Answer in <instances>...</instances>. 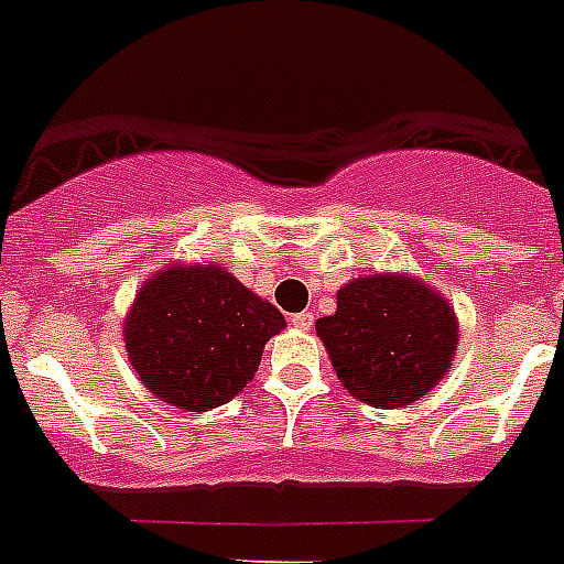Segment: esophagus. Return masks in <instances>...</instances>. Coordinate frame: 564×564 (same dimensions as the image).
<instances>
[{"label":"esophagus","instance_id":"34e87169","mask_svg":"<svg viewBox=\"0 0 564 564\" xmlns=\"http://www.w3.org/2000/svg\"><path fill=\"white\" fill-rule=\"evenodd\" d=\"M291 322H293V327H296V330H311V327H313V313H296V316H293Z\"/></svg>","mask_w":564,"mask_h":564}]
</instances>
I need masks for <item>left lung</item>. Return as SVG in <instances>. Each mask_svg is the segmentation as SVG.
<instances>
[{"label": "left lung", "mask_w": 564, "mask_h": 564, "mask_svg": "<svg viewBox=\"0 0 564 564\" xmlns=\"http://www.w3.org/2000/svg\"><path fill=\"white\" fill-rule=\"evenodd\" d=\"M338 381L376 410L421 401L455 361L460 325L443 293L412 273H367L336 293V313L318 318Z\"/></svg>", "instance_id": "left-lung-1"}]
</instances>
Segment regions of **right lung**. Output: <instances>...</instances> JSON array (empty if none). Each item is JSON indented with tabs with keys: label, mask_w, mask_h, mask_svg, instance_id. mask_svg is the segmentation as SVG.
I'll list each match as a JSON object with an SVG mask.
<instances>
[{
	"label": "right lung",
	"mask_w": 564,
	"mask_h": 564,
	"mask_svg": "<svg viewBox=\"0 0 564 564\" xmlns=\"http://www.w3.org/2000/svg\"><path fill=\"white\" fill-rule=\"evenodd\" d=\"M285 316L212 262H172L134 293L123 344L141 383L174 410L208 412L242 392Z\"/></svg>",
	"instance_id": "add662e5"
}]
</instances>
